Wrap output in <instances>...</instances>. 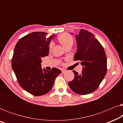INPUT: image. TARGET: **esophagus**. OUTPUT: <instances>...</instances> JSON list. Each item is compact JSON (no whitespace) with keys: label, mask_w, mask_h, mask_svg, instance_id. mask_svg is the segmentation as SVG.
Returning a JSON list of instances; mask_svg holds the SVG:
<instances>
[{"label":"esophagus","mask_w":123,"mask_h":123,"mask_svg":"<svg viewBox=\"0 0 123 123\" xmlns=\"http://www.w3.org/2000/svg\"><path fill=\"white\" fill-rule=\"evenodd\" d=\"M62 73H65V72H66V70H65V69H62Z\"/></svg>","instance_id":"esophagus-1"}]
</instances>
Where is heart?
<instances>
[{
    "label": "heart",
    "instance_id": "1",
    "mask_svg": "<svg viewBox=\"0 0 123 123\" xmlns=\"http://www.w3.org/2000/svg\"><path fill=\"white\" fill-rule=\"evenodd\" d=\"M57 40L64 48H66L68 46L72 47L74 43V41L73 36L68 33H63L57 37ZM53 46V43H51L49 44V51H51Z\"/></svg>",
    "mask_w": 123,
    "mask_h": 123
}]
</instances>
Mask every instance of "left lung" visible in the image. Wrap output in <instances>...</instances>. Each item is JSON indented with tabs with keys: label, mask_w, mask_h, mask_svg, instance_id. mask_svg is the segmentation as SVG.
Segmentation results:
<instances>
[{
	"label": "left lung",
	"mask_w": 123,
	"mask_h": 123,
	"mask_svg": "<svg viewBox=\"0 0 123 123\" xmlns=\"http://www.w3.org/2000/svg\"><path fill=\"white\" fill-rule=\"evenodd\" d=\"M76 36L77 51L74 61L83 66L82 73L73 70L74 78L68 85L75 93L87 95L96 90L107 72V58L103 46L92 33L81 29Z\"/></svg>",
	"instance_id": "obj_1"
}]
</instances>
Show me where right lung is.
<instances>
[{"label": "right lung", "mask_w": 123, "mask_h": 123, "mask_svg": "<svg viewBox=\"0 0 123 123\" xmlns=\"http://www.w3.org/2000/svg\"><path fill=\"white\" fill-rule=\"evenodd\" d=\"M34 32L21 38L15 46L12 67L21 87L31 95H43L51 90L56 76L62 73L53 68L50 71L41 68V58L49 54V44L53 36Z\"/></svg>", "instance_id": "add662e5"}]
</instances>
